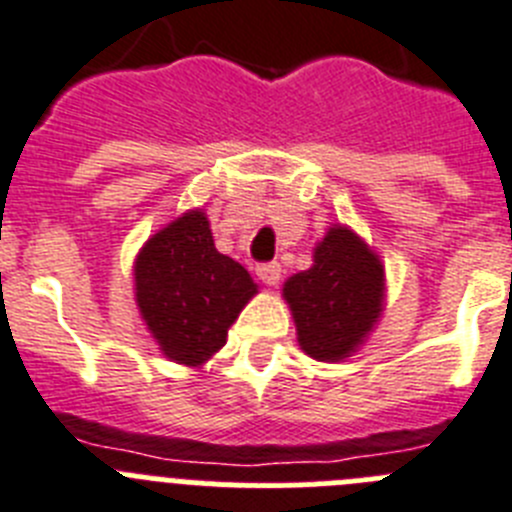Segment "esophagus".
<instances>
[{"label":"esophagus","instance_id":"esophagus-1","mask_svg":"<svg viewBox=\"0 0 512 512\" xmlns=\"http://www.w3.org/2000/svg\"><path fill=\"white\" fill-rule=\"evenodd\" d=\"M257 278L265 285H278L280 283V265L278 262H262V265L255 267Z\"/></svg>","mask_w":512,"mask_h":512}]
</instances>
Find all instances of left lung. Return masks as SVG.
I'll return each instance as SVG.
<instances>
[{
    "instance_id": "obj_1",
    "label": "left lung",
    "mask_w": 512,
    "mask_h": 512,
    "mask_svg": "<svg viewBox=\"0 0 512 512\" xmlns=\"http://www.w3.org/2000/svg\"><path fill=\"white\" fill-rule=\"evenodd\" d=\"M283 298L298 347L319 362H342L385 311V265L354 229L331 224L313 247V265L283 283Z\"/></svg>"
}]
</instances>
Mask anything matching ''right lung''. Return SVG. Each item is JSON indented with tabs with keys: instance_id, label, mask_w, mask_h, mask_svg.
Segmentation results:
<instances>
[{
	"instance_id": "1",
	"label": "right lung",
	"mask_w": 512,
	"mask_h": 512,
	"mask_svg": "<svg viewBox=\"0 0 512 512\" xmlns=\"http://www.w3.org/2000/svg\"><path fill=\"white\" fill-rule=\"evenodd\" d=\"M257 296L245 267L214 247L209 216L188 209L147 239L135 257V301L158 349L201 367L227 344L229 326Z\"/></svg>"
}]
</instances>
